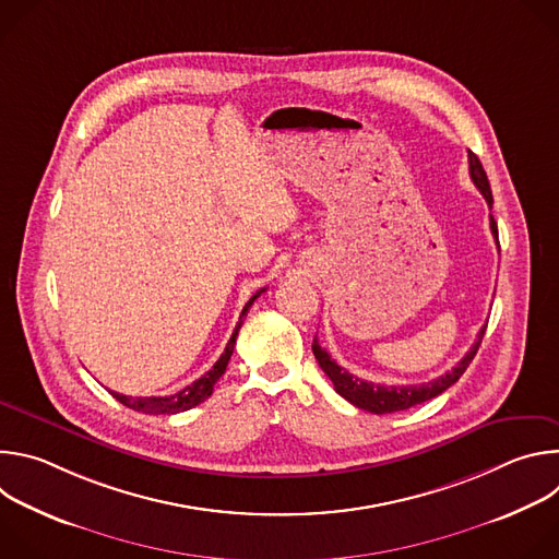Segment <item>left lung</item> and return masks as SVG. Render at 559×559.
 Instances as JSON below:
<instances>
[{
  "mask_svg": "<svg viewBox=\"0 0 559 559\" xmlns=\"http://www.w3.org/2000/svg\"><path fill=\"white\" fill-rule=\"evenodd\" d=\"M468 175H471V181L475 183V188L483 192V197L487 199L489 207L493 205V194H491V186H489V179H487V173L480 164V158H477L471 150H468ZM491 231L496 236L498 241V225L491 216ZM500 246V243H498ZM487 332V325L480 330V334H477V341L473 343V347L466 352V356L451 369L447 371L444 376L440 378H433L429 382H420V384H376V382H367L354 373H349L347 369H343L341 365H336V360L328 354V349L321 347V343H318V338H313L311 343V352L318 360V365H321V369L330 376V380L334 382V389L345 397V401H349L354 407L358 409H365V412H371V414H393V412H405L409 407H416V405H423L427 401H431V397L440 395L442 391H447L453 382L460 380V376L466 371V367L471 365L473 356L477 354V347H480L483 343V336Z\"/></svg>",
  "mask_w": 559,
  "mask_h": 559,
  "instance_id": "1",
  "label": "left lung"
}]
</instances>
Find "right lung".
Returning <instances> with one entry per match:
<instances>
[{
  "label": "right lung",
  "instance_id": "add662e5",
  "mask_svg": "<svg viewBox=\"0 0 559 559\" xmlns=\"http://www.w3.org/2000/svg\"><path fill=\"white\" fill-rule=\"evenodd\" d=\"M263 292H265V287L259 289V292L246 302V307H243V311H241V318H238V323H236V330L231 332V338H229L225 352L221 354V358L214 362V367H212L207 373H203L199 380H194L192 384H188L186 389H181L179 393H173V395H145V397H132V395H123V393H117V391H110V393L117 397V401H119L121 405H126L128 409H134V412H141V414H152V416H158V414H179V412H188V409L201 405L203 401H207V397L212 395L216 380L225 373L227 362H229V356H231L234 345H236L238 330H241V325H243V318L248 316V309L254 305V300H257Z\"/></svg>",
  "mask_w": 559,
  "mask_h": 559
}]
</instances>
